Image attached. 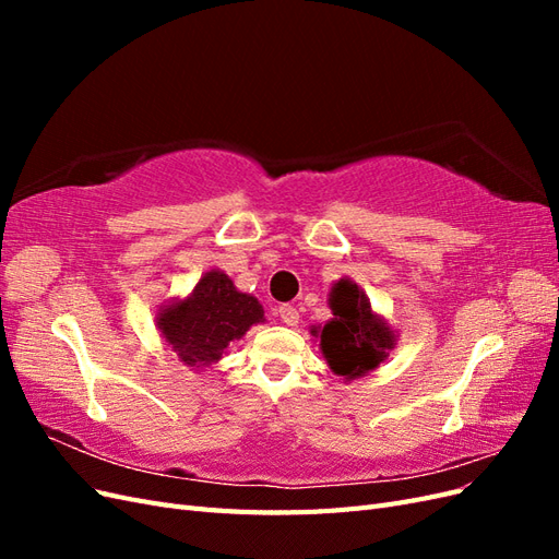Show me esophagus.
I'll use <instances>...</instances> for the list:
<instances>
[{
    "label": "esophagus",
    "mask_w": 559,
    "mask_h": 559,
    "mask_svg": "<svg viewBox=\"0 0 559 559\" xmlns=\"http://www.w3.org/2000/svg\"><path fill=\"white\" fill-rule=\"evenodd\" d=\"M277 314H280V319L284 321L286 326H296L298 324V310L292 308V306H280Z\"/></svg>",
    "instance_id": "esophagus-1"
}]
</instances>
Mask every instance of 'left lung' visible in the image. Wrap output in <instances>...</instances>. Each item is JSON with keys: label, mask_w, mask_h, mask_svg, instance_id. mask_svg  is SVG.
Returning a JSON list of instances; mask_svg holds the SVG:
<instances>
[{"label": "left lung", "mask_w": 559, "mask_h": 559, "mask_svg": "<svg viewBox=\"0 0 559 559\" xmlns=\"http://www.w3.org/2000/svg\"><path fill=\"white\" fill-rule=\"evenodd\" d=\"M329 308L333 317L324 326H312L310 333L319 337V352L331 373L345 382L359 380L389 357L399 331L370 308L366 292L349 277L331 286Z\"/></svg>", "instance_id": "obj_1"}]
</instances>
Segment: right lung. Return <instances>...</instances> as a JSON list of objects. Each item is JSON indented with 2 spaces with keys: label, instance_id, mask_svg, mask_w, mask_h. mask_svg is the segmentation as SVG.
<instances>
[{
  "label": "right lung",
  "instance_id": "1",
  "mask_svg": "<svg viewBox=\"0 0 559 559\" xmlns=\"http://www.w3.org/2000/svg\"><path fill=\"white\" fill-rule=\"evenodd\" d=\"M265 321L257 296L240 292L224 270L212 267L191 294L165 300L156 310V329L177 361L205 370L224 357L226 347Z\"/></svg>",
  "mask_w": 559,
  "mask_h": 559
}]
</instances>
